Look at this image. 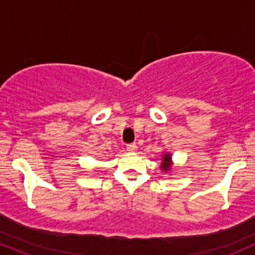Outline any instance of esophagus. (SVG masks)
Returning <instances> with one entry per match:
<instances>
[{
    "instance_id": "1",
    "label": "esophagus",
    "mask_w": 255,
    "mask_h": 255,
    "mask_svg": "<svg viewBox=\"0 0 255 255\" xmlns=\"http://www.w3.org/2000/svg\"><path fill=\"white\" fill-rule=\"evenodd\" d=\"M127 150L129 151V152L136 151V145L134 144V142H133V144H128V145H127Z\"/></svg>"
}]
</instances>
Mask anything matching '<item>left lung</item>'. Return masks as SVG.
Wrapping results in <instances>:
<instances>
[{"label": "left lung", "instance_id": "obj_1", "mask_svg": "<svg viewBox=\"0 0 255 255\" xmlns=\"http://www.w3.org/2000/svg\"><path fill=\"white\" fill-rule=\"evenodd\" d=\"M162 164H160V169L164 171H169L171 169V154L170 153H166L163 154V158H162Z\"/></svg>", "mask_w": 255, "mask_h": 255}]
</instances>
